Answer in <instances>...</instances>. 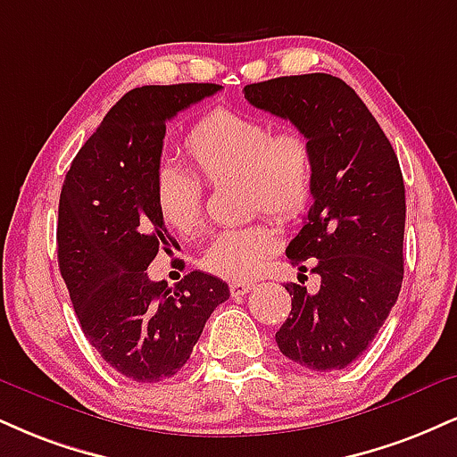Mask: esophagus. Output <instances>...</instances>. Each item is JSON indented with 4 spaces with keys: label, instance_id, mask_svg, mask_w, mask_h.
I'll use <instances>...</instances> for the list:
<instances>
[{
    "label": "esophagus",
    "instance_id": "esophagus-1",
    "mask_svg": "<svg viewBox=\"0 0 457 457\" xmlns=\"http://www.w3.org/2000/svg\"><path fill=\"white\" fill-rule=\"evenodd\" d=\"M251 289H253V283H245V281H234V283H229V294H232L234 298H238V295L249 294Z\"/></svg>",
    "mask_w": 457,
    "mask_h": 457
}]
</instances>
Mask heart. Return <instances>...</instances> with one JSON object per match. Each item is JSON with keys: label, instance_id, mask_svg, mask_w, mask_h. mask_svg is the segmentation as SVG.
Wrapping results in <instances>:
<instances>
[{"label": "heart", "instance_id": "1", "mask_svg": "<svg viewBox=\"0 0 457 457\" xmlns=\"http://www.w3.org/2000/svg\"><path fill=\"white\" fill-rule=\"evenodd\" d=\"M187 157L204 183L240 180L249 212H268L294 223L309 211L315 191V153L300 131H272L263 119L234 110H214L189 129ZM159 217L176 236L195 234L204 211V187L195 174L162 166L155 174ZM278 234L268 221L223 229L202 255V268L221 278L243 281L260 270L277 249Z\"/></svg>", "mask_w": 457, "mask_h": 457}]
</instances>
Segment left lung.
<instances>
[{
    "instance_id": "obj_1",
    "label": "left lung",
    "mask_w": 457,
    "mask_h": 457,
    "mask_svg": "<svg viewBox=\"0 0 457 457\" xmlns=\"http://www.w3.org/2000/svg\"><path fill=\"white\" fill-rule=\"evenodd\" d=\"M251 106L289 119L315 153V191L291 263L312 260L317 294L287 283L281 353L317 372L343 370L375 340L403 287L404 180L387 136L345 80L281 76L245 87ZM304 277V274H300Z\"/></svg>"
}]
</instances>
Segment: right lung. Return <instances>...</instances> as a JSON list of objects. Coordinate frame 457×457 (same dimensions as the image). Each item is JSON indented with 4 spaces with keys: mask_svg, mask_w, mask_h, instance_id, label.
Segmentation results:
<instances>
[{
    "mask_svg": "<svg viewBox=\"0 0 457 457\" xmlns=\"http://www.w3.org/2000/svg\"><path fill=\"white\" fill-rule=\"evenodd\" d=\"M221 85H148L125 93L85 142L59 197V270L76 317L114 370L138 383L170 378L189 360L228 283L189 272L172 289L148 263L176 240L155 206L166 120Z\"/></svg>",
    "mask_w": 457,
    "mask_h": 457,
    "instance_id": "right-lung-1",
    "label": "right lung"
}]
</instances>
